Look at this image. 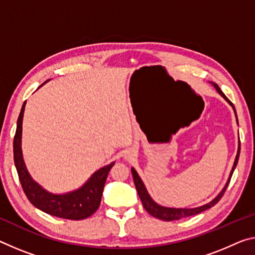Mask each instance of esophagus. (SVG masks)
Masks as SVG:
<instances>
[{
  "label": "esophagus",
  "instance_id": "esophagus-1",
  "mask_svg": "<svg viewBox=\"0 0 255 255\" xmlns=\"http://www.w3.org/2000/svg\"><path fill=\"white\" fill-rule=\"evenodd\" d=\"M130 153H129V152H127V154L126 155H125V157H126V159H130Z\"/></svg>",
  "mask_w": 255,
  "mask_h": 255
}]
</instances>
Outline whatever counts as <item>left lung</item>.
Wrapping results in <instances>:
<instances>
[{"instance_id": "1", "label": "left lung", "mask_w": 255, "mask_h": 255, "mask_svg": "<svg viewBox=\"0 0 255 255\" xmlns=\"http://www.w3.org/2000/svg\"><path fill=\"white\" fill-rule=\"evenodd\" d=\"M213 87L216 88V91L219 93V94L224 98L227 102L230 104V106L233 107L234 109V112H235L236 115V110L235 108H234V104L230 102V101L226 98V95L222 93V91L219 88L217 84L212 83ZM237 118V116H236ZM237 124H238V120H237ZM240 152H241V142H238V149H237V154L235 157V162H234V165L232 168V171H230V175H229V178L227 180V183L224 186V188L221 189V192L218 194V195L213 199L212 201H210L209 203L204 204V205H201V207H197V208H191V209H187V208H168V207H163V205H160L157 204L156 202L152 199L151 195H149L146 187H145V185L143 183V180L140 179V177L138 176V173L135 170L134 168H131V173H132V178H134V183H135V187H136V191L138 193V196L140 201H142V203L144 205V209L146 210V211L149 213V215L157 218V219H161V220H165V221H171V220H179L181 218H185V217H189V216H194V215H197V213H201L205 211V210H208L210 208H212L213 205H216L218 202L220 201V199L224 195V193L226 191V188H227V186L229 185V181L230 178H232V175L234 170H235L237 162H238V157H240Z\"/></svg>"}]
</instances>
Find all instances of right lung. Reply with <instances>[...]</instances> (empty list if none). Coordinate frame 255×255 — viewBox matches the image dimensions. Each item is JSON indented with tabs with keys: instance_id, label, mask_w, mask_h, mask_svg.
I'll return each mask as SVG.
<instances>
[{
	"instance_id": "1",
	"label": "right lung",
	"mask_w": 255,
	"mask_h": 255,
	"mask_svg": "<svg viewBox=\"0 0 255 255\" xmlns=\"http://www.w3.org/2000/svg\"><path fill=\"white\" fill-rule=\"evenodd\" d=\"M43 85H40V86H43ZM25 107L26 102L22 104L21 111H20L17 121V130H15L13 139L14 164L23 192L34 207L47 213V215L70 220L86 219L99 209L108 173L115 162L100 168L87 179L86 183L75 191L63 194H54L46 191L37 181L31 178L25 161H23L21 135Z\"/></svg>"
}]
</instances>
